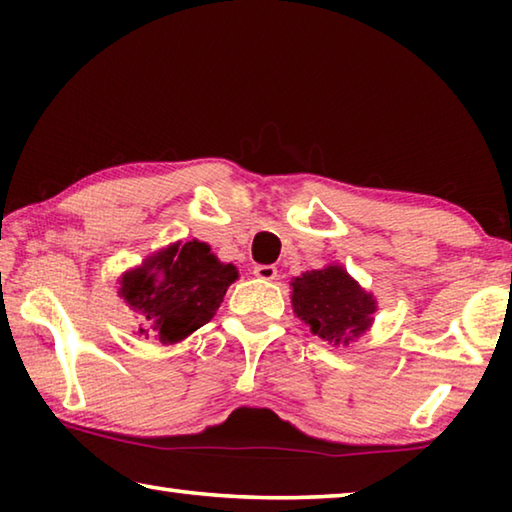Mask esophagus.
Segmentation results:
<instances>
[{"instance_id":"1","label":"esophagus","mask_w":512,"mask_h":512,"mask_svg":"<svg viewBox=\"0 0 512 512\" xmlns=\"http://www.w3.org/2000/svg\"><path fill=\"white\" fill-rule=\"evenodd\" d=\"M253 273L259 277V280L271 282V280H275V277H277V268L273 264H259V266H255Z\"/></svg>"}]
</instances>
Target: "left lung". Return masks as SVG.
<instances>
[{
    "label": "left lung",
    "mask_w": 512,
    "mask_h": 512,
    "mask_svg": "<svg viewBox=\"0 0 512 512\" xmlns=\"http://www.w3.org/2000/svg\"><path fill=\"white\" fill-rule=\"evenodd\" d=\"M291 284L293 311L320 339L345 345L368 329L375 298L363 291L341 266L307 271Z\"/></svg>",
    "instance_id": "1"
}]
</instances>
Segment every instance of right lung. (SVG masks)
<instances>
[{
	"label": "right lung",
	"instance_id": "1",
	"mask_svg": "<svg viewBox=\"0 0 512 512\" xmlns=\"http://www.w3.org/2000/svg\"><path fill=\"white\" fill-rule=\"evenodd\" d=\"M235 280V266L219 262L207 244L187 241L151 257L144 268L126 273L119 293L142 314L146 325L140 327V334L176 343L210 323Z\"/></svg>",
	"mask_w": 512,
	"mask_h": 512
}]
</instances>
